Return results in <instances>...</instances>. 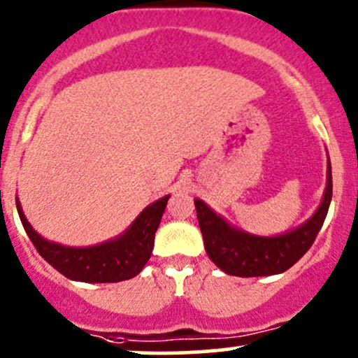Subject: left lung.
Instances as JSON below:
<instances>
[{
	"mask_svg": "<svg viewBox=\"0 0 358 358\" xmlns=\"http://www.w3.org/2000/svg\"><path fill=\"white\" fill-rule=\"evenodd\" d=\"M328 182L323 202L308 222L287 234L273 238L251 236L234 229L209 209L202 200H195L199 226L209 258L222 272L236 277H263L289 270L299 262L323 226L333 195L331 164L328 163Z\"/></svg>",
	"mask_w": 358,
	"mask_h": 358,
	"instance_id": "obj_1",
	"label": "left lung"
}]
</instances>
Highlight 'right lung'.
Masks as SVG:
<instances>
[{
    "label": "right lung",
    "instance_id": "right-lung-1",
    "mask_svg": "<svg viewBox=\"0 0 358 358\" xmlns=\"http://www.w3.org/2000/svg\"><path fill=\"white\" fill-rule=\"evenodd\" d=\"M168 199L170 195L146 207L120 238L103 243V245L90 246V248H68V246L45 241L35 233L25 219L18 200L17 209L23 229L29 234L35 250L59 273L71 280L107 284V282L129 280L144 268L152 253L155 233L166 209Z\"/></svg>",
    "mask_w": 358,
    "mask_h": 358
}]
</instances>
